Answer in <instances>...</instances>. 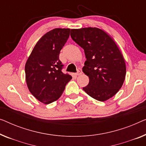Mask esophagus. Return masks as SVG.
<instances>
[{
  "instance_id": "34e87169",
  "label": "esophagus",
  "mask_w": 146,
  "mask_h": 146,
  "mask_svg": "<svg viewBox=\"0 0 146 146\" xmlns=\"http://www.w3.org/2000/svg\"><path fill=\"white\" fill-rule=\"evenodd\" d=\"M82 74V69L81 68H78V72L76 73V76H79L80 74Z\"/></svg>"
}]
</instances>
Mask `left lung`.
<instances>
[{
  "label": "left lung",
  "instance_id": "obj_1",
  "mask_svg": "<svg viewBox=\"0 0 146 146\" xmlns=\"http://www.w3.org/2000/svg\"><path fill=\"white\" fill-rule=\"evenodd\" d=\"M70 36L86 55L82 71L90 82L84 91L99 101L111 98L121 88L126 73L125 60L117 44L97 27L72 29Z\"/></svg>",
  "mask_w": 146,
  "mask_h": 146
}]
</instances>
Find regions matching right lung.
Listing matches in <instances>:
<instances>
[{"instance_id":"obj_1","label":"right lung","mask_w":146,"mask_h":146,"mask_svg":"<svg viewBox=\"0 0 146 146\" xmlns=\"http://www.w3.org/2000/svg\"><path fill=\"white\" fill-rule=\"evenodd\" d=\"M70 29L55 28L37 41L25 66L29 92L37 100L49 104L60 98L70 75L62 72L59 54L68 40Z\"/></svg>"}]
</instances>
